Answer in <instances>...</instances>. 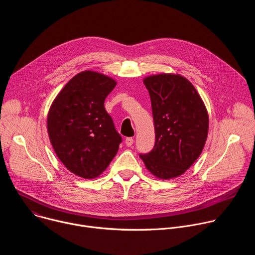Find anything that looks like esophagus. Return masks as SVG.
I'll return each instance as SVG.
<instances>
[{
	"label": "esophagus",
	"instance_id": "1",
	"mask_svg": "<svg viewBox=\"0 0 255 255\" xmlns=\"http://www.w3.org/2000/svg\"><path fill=\"white\" fill-rule=\"evenodd\" d=\"M133 142H134V139H133L132 137H127V138L125 139V144L127 145V146H128V147L132 146V144H133Z\"/></svg>",
	"mask_w": 255,
	"mask_h": 255
}]
</instances>
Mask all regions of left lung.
Segmentation results:
<instances>
[{
    "label": "left lung",
    "mask_w": 255,
    "mask_h": 255,
    "mask_svg": "<svg viewBox=\"0 0 255 255\" xmlns=\"http://www.w3.org/2000/svg\"><path fill=\"white\" fill-rule=\"evenodd\" d=\"M149 92L155 143L139 156L156 177L183 174L200 156L208 136L209 116L195 87L184 77L161 74L143 81Z\"/></svg>",
    "instance_id": "left-lung-1"
}]
</instances>
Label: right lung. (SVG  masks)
Here are the masks:
<instances>
[{
  "label": "right lung",
  "instance_id": "add662e5",
  "mask_svg": "<svg viewBox=\"0 0 255 255\" xmlns=\"http://www.w3.org/2000/svg\"><path fill=\"white\" fill-rule=\"evenodd\" d=\"M116 82L87 70L72 78L53 101L47 117L52 147L64 166L84 178L99 176L122 142L105 99Z\"/></svg>",
  "mask_w": 255,
  "mask_h": 255
}]
</instances>
